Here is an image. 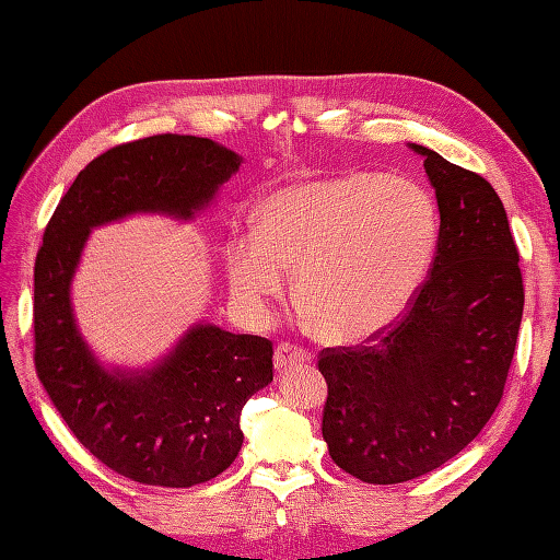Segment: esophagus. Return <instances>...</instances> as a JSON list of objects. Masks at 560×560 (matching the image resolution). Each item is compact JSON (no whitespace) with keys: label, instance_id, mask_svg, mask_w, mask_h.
I'll return each instance as SVG.
<instances>
[{"label":"esophagus","instance_id":"obj_1","mask_svg":"<svg viewBox=\"0 0 560 560\" xmlns=\"http://www.w3.org/2000/svg\"><path fill=\"white\" fill-rule=\"evenodd\" d=\"M308 360H311V352L299 348V346L280 343V346L276 348V366H278V369H287V366L299 364V362H308Z\"/></svg>","mask_w":560,"mask_h":560}]
</instances>
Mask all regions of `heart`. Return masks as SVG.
I'll use <instances>...</instances> for the list:
<instances>
[{
    "label": "heart",
    "mask_w": 560,
    "mask_h": 560,
    "mask_svg": "<svg viewBox=\"0 0 560 560\" xmlns=\"http://www.w3.org/2000/svg\"><path fill=\"white\" fill-rule=\"evenodd\" d=\"M439 245V210L420 184L378 173L294 182L257 208L254 235H233L226 273L238 306L266 317L287 294L322 334L360 343L409 311Z\"/></svg>",
    "instance_id": "b5f03b06"
}]
</instances>
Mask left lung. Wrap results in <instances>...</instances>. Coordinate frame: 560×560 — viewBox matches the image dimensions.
<instances>
[{"mask_svg":"<svg viewBox=\"0 0 560 560\" xmlns=\"http://www.w3.org/2000/svg\"><path fill=\"white\" fill-rule=\"evenodd\" d=\"M420 154L439 206L430 276L395 325L360 346L325 348L322 436L364 483H401L442 467L495 413L523 315L518 249L500 196L481 175Z\"/></svg>","mask_w":560,"mask_h":560,"instance_id":"1","label":"left lung"}]
</instances>
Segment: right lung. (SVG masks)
<instances>
[{"mask_svg": "<svg viewBox=\"0 0 560 560\" xmlns=\"http://www.w3.org/2000/svg\"><path fill=\"white\" fill-rule=\"evenodd\" d=\"M241 161L194 135L112 147L77 175L44 231L35 261L37 376L81 446L138 483L189 488L235 460L243 406L273 381V343L196 325L154 369L109 371L77 329L74 270L93 226L135 212L191 219Z\"/></svg>", "mask_w": 560, "mask_h": 560, "instance_id": "obj_1", "label": "right lung"}]
</instances>
